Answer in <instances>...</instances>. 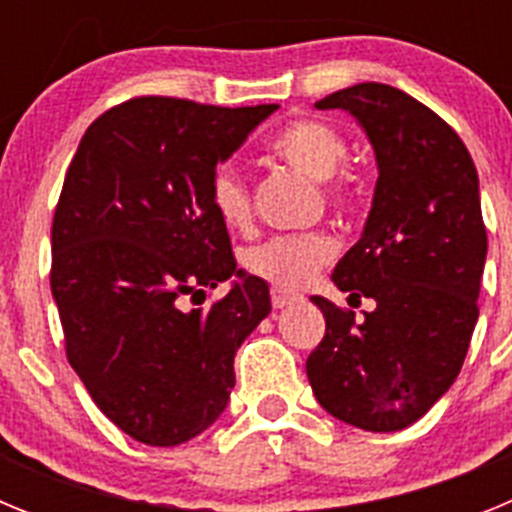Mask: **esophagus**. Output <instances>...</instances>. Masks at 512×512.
Wrapping results in <instances>:
<instances>
[{
    "label": "esophagus",
    "mask_w": 512,
    "mask_h": 512,
    "mask_svg": "<svg viewBox=\"0 0 512 512\" xmlns=\"http://www.w3.org/2000/svg\"><path fill=\"white\" fill-rule=\"evenodd\" d=\"M295 302H300V295H295V292H287V289L279 287L271 289V305L277 307V310H284V307L295 305Z\"/></svg>",
    "instance_id": "1"
}]
</instances>
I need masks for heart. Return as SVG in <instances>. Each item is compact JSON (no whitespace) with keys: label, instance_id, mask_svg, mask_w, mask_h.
<instances>
[{"label":"heart","instance_id":"obj_1","mask_svg":"<svg viewBox=\"0 0 512 512\" xmlns=\"http://www.w3.org/2000/svg\"><path fill=\"white\" fill-rule=\"evenodd\" d=\"M271 153L282 158L300 174L315 182H328L338 174L346 161L348 143L341 130L330 122L302 117L289 122L287 128L271 140ZM328 197L333 205H354L356 189L346 176H337L328 184ZM210 202L217 217L228 228H246L251 223V189L233 166H217L210 179ZM336 253V243L328 235H277L259 246L248 248L243 264L253 277H261L274 287L295 289L310 282Z\"/></svg>","mask_w":512,"mask_h":512}]
</instances>
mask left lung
Segmentation results:
<instances>
[{
	"label": "left lung",
	"instance_id": "1",
	"mask_svg": "<svg viewBox=\"0 0 512 512\" xmlns=\"http://www.w3.org/2000/svg\"><path fill=\"white\" fill-rule=\"evenodd\" d=\"M315 107L356 117L374 148L372 210L333 284L377 307L356 320L312 297L325 336L307 356V379L333 418L402 431L449 392L477 325L487 259L477 169L459 135L395 87L366 81Z\"/></svg>",
	"mask_w": 512,
	"mask_h": 512
}]
</instances>
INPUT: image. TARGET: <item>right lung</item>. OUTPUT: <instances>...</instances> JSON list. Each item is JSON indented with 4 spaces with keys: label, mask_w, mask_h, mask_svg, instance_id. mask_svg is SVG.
<instances>
[{
    "label": "right lung",
    "mask_w": 512,
    "mask_h": 512,
    "mask_svg": "<svg viewBox=\"0 0 512 512\" xmlns=\"http://www.w3.org/2000/svg\"><path fill=\"white\" fill-rule=\"evenodd\" d=\"M277 110L135 97L89 125L66 171L51 230L66 356L135 441L207 431L235 387V351L271 312L269 284L235 269L210 179ZM230 276L223 301L181 310Z\"/></svg>",
    "instance_id": "obj_1"
}]
</instances>
